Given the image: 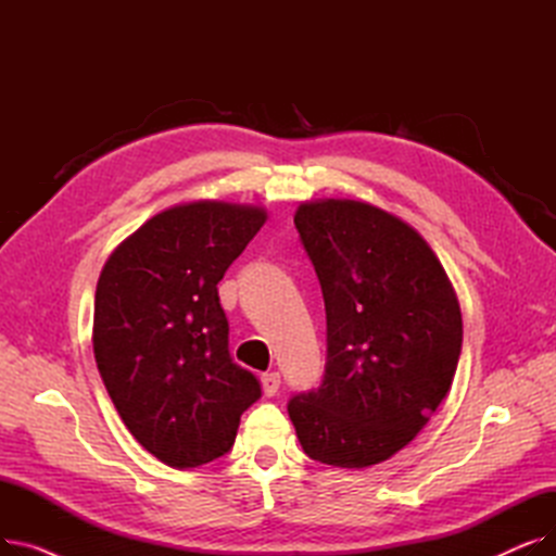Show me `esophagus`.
Returning <instances> with one entry per match:
<instances>
[{"mask_svg":"<svg viewBox=\"0 0 556 556\" xmlns=\"http://www.w3.org/2000/svg\"><path fill=\"white\" fill-rule=\"evenodd\" d=\"M279 386H281V376L277 371L261 376V388H263V394H266V396H275L279 392Z\"/></svg>","mask_w":556,"mask_h":556,"instance_id":"esophagus-1","label":"esophagus"}]
</instances>
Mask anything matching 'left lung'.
<instances>
[{
  "label": "left lung",
  "mask_w": 556,
  "mask_h": 556,
  "mask_svg": "<svg viewBox=\"0 0 556 556\" xmlns=\"http://www.w3.org/2000/svg\"><path fill=\"white\" fill-rule=\"evenodd\" d=\"M295 227L327 308V369L288 403L311 459L367 469L410 444L462 352L453 283L421 233L363 200L302 202Z\"/></svg>",
  "instance_id": "1"
}]
</instances>
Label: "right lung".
Wrapping results in <instances>:
<instances>
[{"instance_id":"obj_1","label":"right lung","mask_w":556,"mask_h":556,"mask_svg":"<svg viewBox=\"0 0 556 556\" xmlns=\"http://www.w3.org/2000/svg\"><path fill=\"white\" fill-rule=\"evenodd\" d=\"M268 212L195 200L146 220L112 250L94 298V358L135 440L173 469L225 455L261 396L231 361L218 281Z\"/></svg>"}]
</instances>
